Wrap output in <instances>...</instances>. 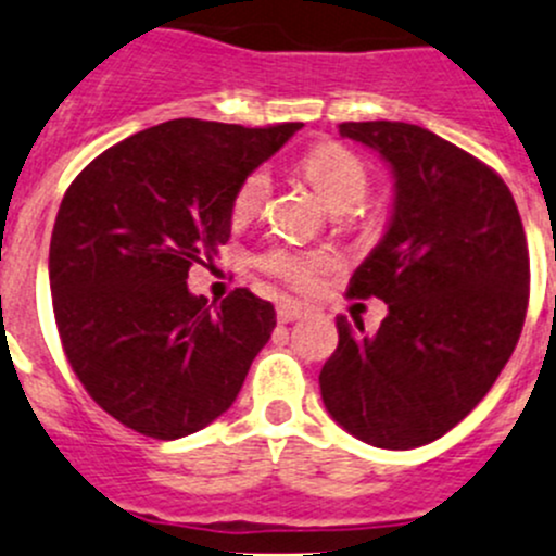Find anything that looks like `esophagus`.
Listing matches in <instances>:
<instances>
[{"label":"esophagus","instance_id":"1","mask_svg":"<svg viewBox=\"0 0 556 556\" xmlns=\"http://www.w3.org/2000/svg\"><path fill=\"white\" fill-rule=\"evenodd\" d=\"M305 313V307L300 305V302H291V300H283L278 305V321L280 324H289V321H296V318Z\"/></svg>","mask_w":556,"mask_h":556}]
</instances>
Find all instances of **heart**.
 Wrapping results in <instances>:
<instances>
[{
    "label": "heart",
    "mask_w": 556,
    "mask_h": 556,
    "mask_svg": "<svg viewBox=\"0 0 556 556\" xmlns=\"http://www.w3.org/2000/svg\"><path fill=\"white\" fill-rule=\"evenodd\" d=\"M302 173L332 211H354L356 205L365 202L367 191H370V173H367L365 162L338 142H324V146L313 148L302 159ZM267 194H270V175L265 169H254L251 175H245L243 184L235 191V216H254L265 205ZM262 267L270 276L286 280L296 289H307L327 270L329 260L321 254H313V251L273 249L262 260Z\"/></svg>",
    "instance_id": "b5f03b06"
}]
</instances>
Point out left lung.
I'll list each match as a JSON object with an SVG mask.
<instances>
[{
    "label": "left lung",
    "mask_w": 556,
    "mask_h": 556,
    "mask_svg": "<svg viewBox=\"0 0 556 556\" xmlns=\"http://www.w3.org/2000/svg\"><path fill=\"white\" fill-rule=\"evenodd\" d=\"M340 135L394 175L387 235L349 283L389 313L376 334L338 316L318 383L345 432L403 452L446 435L497 381L525 327L530 254L508 186L463 148L403 121H349Z\"/></svg>",
    "instance_id": "obj_1"
}]
</instances>
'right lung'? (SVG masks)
<instances>
[{
  "label": "right lung",
  "instance_id": "right-lung-1",
  "mask_svg": "<svg viewBox=\"0 0 556 556\" xmlns=\"http://www.w3.org/2000/svg\"><path fill=\"white\" fill-rule=\"evenodd\" d=\"M300 126L167 121L99 153L64 194L48 256L59 338L129 430L175 441L207 427L270 340V302L235 289L211 305L186 278L229 240L245 175Z\"/></svg>",
  "mask_w": 556,
  "mask_h": 556
}]
</instances>
